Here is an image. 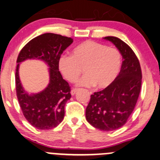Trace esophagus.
<instances>
[{
    "label": "esophagus",
    "instance_id": "esophagus-1",
    "mask_svg": "<svg viewBox=\"0 0 160 160\" xmlns=\"http://www.w3.org/2000/svg\"><path fill=\"white\" fill-rule=\"evenodd\" d=\"M78 89H73L71 91V95H74V94L77 92H78Z\"/></svg>",
    "mask_w": 160,
    "mask_h": 160
}]
</instances>
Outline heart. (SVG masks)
<instances>
[{
    "label": "heart",
    "instance_id": "b5f03b06",
    "mask_svg": "<svg viewBox=\"0 0 160 160\" xmlns=\"http://www.w3.org/2000/svg\"><path fill=\"white\" fill-rule=\"evenodd\" d=\"M122 66V55L117 49L92 40H86L75 47L71 56H62L58 69L68 82H74L81 74L79 86L106 89L117 78Z\"/></svg>",
    "mask_w": 160,
    "mask_h": 160
}]
</instances>
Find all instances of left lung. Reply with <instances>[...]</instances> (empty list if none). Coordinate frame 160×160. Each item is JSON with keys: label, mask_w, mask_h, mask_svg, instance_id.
<instances>
[{"label": "left lung", "mask_w": 160, "mask_h": 160, "mask_svg": "<svg viewBox=\"0 0 160 160\" xmlns=\"http://www.w3.org/2000/svg\"><path fill=\"white\" fill-rule=\"evenodd\" d=\"M122 56L121 70L109 87L91 95L86 109V118L93 127L110 132L126 123L132 113L141 91V69L135 52L120 38L105 37Z\"/></svg>", "instance_id": "left-lung-1"}]
</instances>
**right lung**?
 Here are the masks:
<instances>
[{
  "instance_id": "1",
  "label": "right lung",
  "mask_w": 160,
  "mask_h": 160,
  "mask_svg": "<svg viewBox=\"0 0 160 160\" xmlns=\"http://www.w3.org/2000/svg\"><path fill=\"white\" fill-rule=\"evenodd\" d=\"M73 39L60 34L46 33L28 42L20 51L16 70V95L24 117L38 129L56 127L65 117V106L71 98V89L58 71V59ZM28 59L44 61L49 67V83L38 93L29 94L23 89L19 78L20 63Z\"/></svg>"
}]
</instances>
